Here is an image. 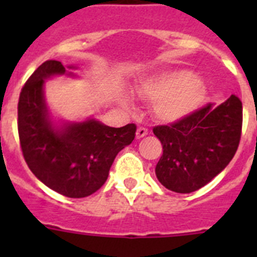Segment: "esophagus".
Segmentation results:
<instances>
[{
	"instance_id": "esophagus-1",
	"label": "esophagus",
	"mask_w": 257,
	"mask_h": 257,
	"mask_svg": "<svg viewBox=\"0 0 257 257\" xmlns=\"http://www.w3.org/2000/svg\"><path fill=\"white\" fill-rule=\"evenodd\" d=\"M147 134H148V130H147L145 127H138V130H136V138H138V139H142V138H144Z\"/></svg>"
}]
</instances>
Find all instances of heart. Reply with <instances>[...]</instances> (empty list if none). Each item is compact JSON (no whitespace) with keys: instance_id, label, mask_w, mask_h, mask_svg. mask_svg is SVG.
Here are the masks:
<instances>
[{"instance_id":"b5f03b06","label":"heart","mask_w":257,"mask_h":257,"mask_svg":"<svg viewBox=\"0 0 257 257\" xmlns=\"http://www.w3.org/2000/svg\"><path fill=\"white\" fill-rule=\"evenodd\" d=\"M143 99H152V112L162 122H176L188 117L203 104L207 88L201 78L188 69L163 70L134 86ZM128 105L127 99H122Z\"/></svg>"}]
</instances>
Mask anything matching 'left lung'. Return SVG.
<instances>
[{
	"instance_id": "8db88e82",
	"label": "left lung",
	"mask_w": 257,
	"mask_h": 257,
	"mask_svg": "<svg viewBox=\"0 0 257 257\" xmlns=\"http://www.w3.org/2000/svg\"><path fill=\"white\" fill-rule=\"evenodd\" d=\"M242 117V101L231 95L220 105L208 103L180 121L153 127L163 148L156 166L160 183L176 193L205 187L234 157Z\"/></svg>"
}]
</instances>
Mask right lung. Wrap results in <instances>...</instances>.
Here are the masks:
<instances>
[{
  "mask_svg": "<svg viewBox=\"0 0 257 257\" xmlns=\"http://www.w3.org/2000/svg\"><path fill=\"white\" fill-rule=\"evenodd\" d=\"M64 73L60 61L47 60L29 77L18 103V133L23 157L36 178L61 196L83 198L103 187L115 156L135 139L136 124L115 128L87 119L55 128L44 83Z\"/></svg>",
  "mask_w": 257,
  "mask_h": 257,
  "instance_id": "obj_1",
  "label": "right lung"
}]
</instances>
